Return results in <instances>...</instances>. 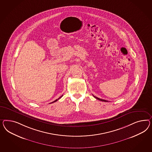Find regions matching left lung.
Wrapping results in <instances>:
<instances>
[{"label":"left lung","instance_id":"8db88e82","mask_svg":"<svg viewBox=\"0 0 152 152\" xmlns=\"http://www.w3.org/2000/svg\"><path fill=\"white\" fill-rule=\"evenodd\" d=\"M94 96V95H93ZM94 98H96V99H99V101H103V102H108V101H106V100H104V99H99L98 97H96V96H94Z\"/></svg>","mask_w":152,"mask_h":152}]
</instances>
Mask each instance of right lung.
I'll use <instances>...</instances> for the list:
<instances>
[{
	"mask_svg": "<svg viewBox=\"0 0 152 152\" xmlns=\"http://www.w3.org/2000/svg\"><path fill=\"white\" fill-rule=\"evenodd\" d=\"M62 96H63V95H62L61 96V97H59V98H58V99H56V100H55V101H53V102L51 103H52L55 102H56V101H58V99H61V97H62Z\"/></svg>",
	"mask_w": 152,
	"mask_h": 152,
	"instance_id": "add662e5",
	"label": "right lung"
}]
</instances>
